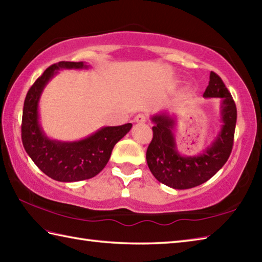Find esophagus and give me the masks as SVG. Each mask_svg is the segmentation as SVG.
I'll list each match as a JSON object with an SVG mask.
<instances>
[{
	"label": "esophagus",
	"mask_w": 262,
	"mask_h": 262,
	"mask_svg": "<svg viewBox=\"0 0 262 262\" xmlns=\"http://www.w3.org/2000/svg\"><path fill=\"white\" fill-rule=\"evenodd\" d=\"M146 121H147V115L145 114H138L135 117V122H137V123H145Z\"/></svg>",
	"instance_id": "34e87169"
}]
</instances>
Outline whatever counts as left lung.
<instances>
[{
  "mask_svg": "<svg viewBox=\"0 0 262 262\" xmlns=\"http://www.w3.org/2000/svg\"><path fill=\"white\" fill-rule=\"evenodd\" d=\"M205 98H222L223 125L215 141L198 156H182L178 151L173 136L175 120L166 114L151 117L152 140L149 143L146 158L148 167L159 182L169 188L185 190L198 186L211 179L232 152L236 125V105L222 78L210 72Z\"/></svg>",
  "mask_w": 262,
  "mask_h": 262,
  "instance_id": "left-lung-1",
  "label": "left lung"
}]
</instances>
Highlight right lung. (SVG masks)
<instances>
[{"instance_id": "1", "label": "right lung", "mask_w": 262, "mask_h": 262, "mask_svg": "<svg viewBox=\"0 0 262 262\" xmlns=\"http://www.w3.org/2000/svg\"><path fill=\"white\" fill-rule=\"evenodd\" d=\"M87 68L83 62L52 64L30 87L24 103L21 139L25 150L42 173L60 182H77L97 175L107 164L116 142L132 127L131 123L105 126L73 142L52 140L45 136L38 120V103L47 82L61 69Z\"/></svg>"}]
</instances>
